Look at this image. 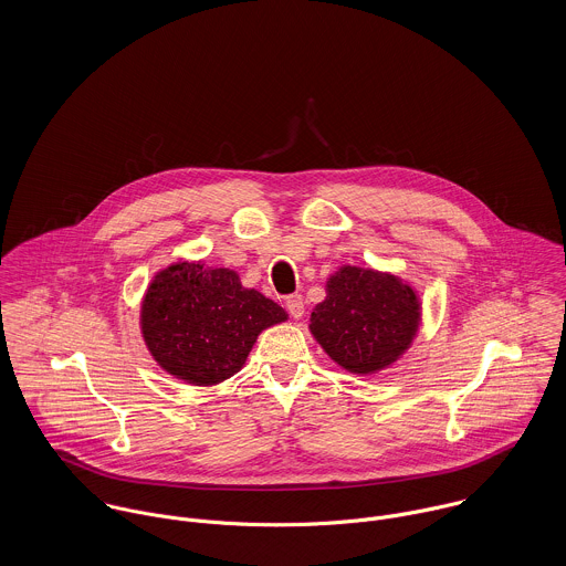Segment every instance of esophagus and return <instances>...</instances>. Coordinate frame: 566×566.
<instances>
[{"mask_svg": "<svg viewBox=\"0 0 566 566\" xmlns=\"http://www.w3.org/2000/svg\"><path fill=\"white\" fill-rule=\"evenodd\" d=\"M285 307H287V312H290V316H292L294 321H301L303 314H305V301H303V296H298V294L287 296Z\"/></svg>", "mask_w": 566, "mask_h": 566, "instance_id": "34e87169", "label": "esophagus"}]
</instances>
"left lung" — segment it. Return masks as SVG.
<instances>
[{"label":"left lung","mask_w":566,"mask_h":566,"mask_svg":"<svg viewBox=\"0 0 566 566\" xmlns=\"http://www.w3.org/2000/svg\"><path fill=\"white\" fill-rule=\"evenodd\" d=\"M420 312V298L403 279L342 265L326 281V298L314 307L310 331L337 366L353 375H375L411 346Z\"/></svg>","instance_id":"1"}]
</instances>
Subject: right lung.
<instances>
[{
    "label": "right lung",
    "mask_w": 566,
    "mask_h": 566,
    "mask_svg": "<svg viewBox=\"0 0 566 566\" xmlns=\"http://www.w3.org/2000/svg\"><path fill=\"white\" fill-rule=\"evenodd\" d=\"M287 312L243 287L229 268L176 261L159 270L142 301V335L163 370L191 386H216L242 370L261 331Z\"/></svg>",
    "instance_id": "obj_1"
}]
</instances>
